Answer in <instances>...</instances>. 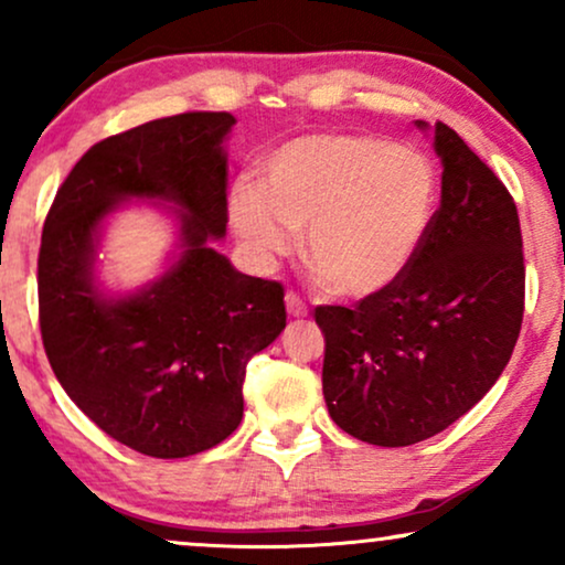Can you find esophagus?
<instances>
[{
  "label": "esophagus",
  "instance_id": "34e87169",
  "mask_svg": "<svg viewBox=\"0 0 565 565\" xmlns=\"http://www.w3.org/2000/svg\"><path fill=\"white\" fill-rule=\"evenodd\" d=\"M287 313L295 316V319H302V316H308V305H305V300L297 291H287Z\"/></svg>",
  "mask_w": 565,
  "mask_h": 565
}]
</instances>
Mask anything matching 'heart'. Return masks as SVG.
<instances>
[{
    "label": "heart",
    "mask_w": 565,
    "mask_h": 565,
    "mask_svg": "<svg viewBox=\"0 0 565 565\" xmlns=\"http://www.w3.org/2000/svg\"><path fill=\"white\" fill-rule=\"evenodd\" d=\"M436 204L430 161L369 135H308L276 148L257 191H231L228 217L257 260L302 255L332 295L364 300L393 287L423 246Z\"/></svg>",
    "instance_id": "heart-1"
}]
</instances>
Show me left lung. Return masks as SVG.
I'll return each instance as SVG.
<instances>
[{
  "label": "left lung",
  "instance_id": "left-lung-1",
  "mask_svg": "<svg viewBox=\"0 0 565 565\" xmlns=\"http://www.w3.org/2000/svg\"><path fill=\"white\" fill-rule=\"evenodd\" d=\"M433 146L444 161L440 204L406 274L350 308H316L329 414L374 446H412L457 423L499 380L521 334L515 201L444 121Z\"/></svg>",
  "mask_w": 565,
  "mask_h": 565
}]
</instances>
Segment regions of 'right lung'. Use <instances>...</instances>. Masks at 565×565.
Returning <instances> with one entry per match:
<instances>
[{
    "label": "right lung",
    "instance_id": "obj_1",
    "mask_svg": "<svg viewBox=\"0 0 565 565\" xmlns=\"http://www.w3.org/2000/svg\"><path fill=\"white\" fill-rule=\"evenodd\" d=\"M225 111H188L95 142L57 188L39 249V329L68 398L114 440L157 459L206 451L244 417L246 364L287 327L284 287L238 274L210 238L228 223ZM125 198L184 215V255L138 296L92 276L102 217Z\"/></svg>",
    "mask_w": 565,
    "mask_h": 565
}]
</instances>
